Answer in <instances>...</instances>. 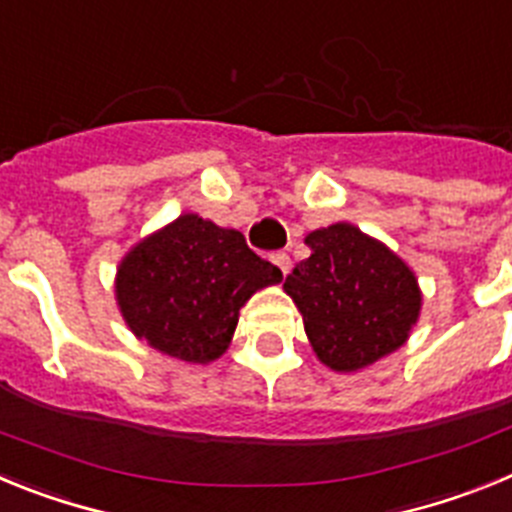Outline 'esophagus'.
Segmentation results:
<instances>
[{"mask_svg": "<svg viewBox=\"0 0 512 512\" xmlns=\"http://www.w3.org/2000/svg\"><path fill=\"white\" fill-rule=\"evenodd\" d=\"M271 261L279 266V271H282L284 277L289 274V269H292V261H289V256L284 251H277V253H271Z\"/></svg>", "mask_w": 512, "mask_h": 512, "instance_id": "esophagus-1", "label": "esophagus"}]
</instances>
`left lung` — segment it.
Wrapping results in <instances>:
<instances>
[{
	"mask_svg": "<svg viewBox=\"0 0 512 512\" xmlns=\"http://www.w3.org/2000/svg\"><path fill=\"white\" fill-rule=\"evenodd\" d=\"M305 246L310 256L287 274L284 292L300 310L320 364L354 374L408 341L423 292L390 246L351 223L312 230Z\"/></svg>",
	"mask_w": 512,
	"mask_h": 512,
	"instance_id": "8db88e82",
	"label": "left lung"
}]
</instances>
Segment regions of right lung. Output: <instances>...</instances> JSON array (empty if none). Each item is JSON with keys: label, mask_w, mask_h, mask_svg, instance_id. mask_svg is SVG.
<instances>
[{"label": "right lung", "mask_w": 512, "mask_h": 512, "mask_svg": "<svg viewBox=\"0 0 512 512\" xmlns=\"http://www.w3.org/2000/svg\"><path fill=\"white\" fill-rule=\"evenodd\" d=\"M282 271L246 246L243 233L184 212L140 238L115 274V300L135 338L187 361L228 351L241 307Z\"/></svg>", "instance_id": "obj_1"}]
</instances>
